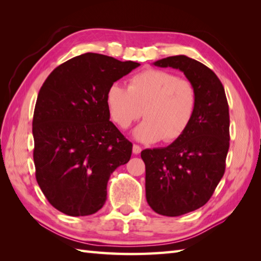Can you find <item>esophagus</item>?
I'll use <instances>...</instances> for the list:
<instances>
[{"mask_svg":"<svg viewBox=\"0 0 261 261\" xmlns=\"http://www.w3.org/2000/svg\"><path fill=\"white\" fill-rule=\"evenodd\" d=\"M141 147L138 146V145H134V147H132V151H134L135 154H139L141 152Z\"/></svg>","mask_w":261,"mask_h":261,"instance_id":"34e87169","label":"esophagus"}]
</instances>
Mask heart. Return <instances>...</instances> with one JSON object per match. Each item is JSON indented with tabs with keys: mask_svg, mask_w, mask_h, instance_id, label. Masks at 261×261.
Here are the masks:
<instances>
[{
	"mask_svg": "<svg viewBox=\"0 0 261 261\" xmlns=\"http://www.w3.org/2000/svg\"><path fill=\"white\" fill-rule=\"evenodd\" d=\"M196 101L190 81L160 69L134 75L127 88L112 84L105 96L111 119L121 129H127L143 114L146 119L134 130V137L145 143L178 139L191 123Z\"/></svg>",
	"mask_w": 261,
	"mask_h": 261,
	"instance_id": "b5f03b06",
	"label": "heart"
}]
</instances>
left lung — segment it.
<instances>
[{
    "label": "left lung",
    "mask_w": 261,
    "mask_h": 261,
    "mask_svg": "<svg viewBox=\"0 0 261 261\" xmlns=\"http://www.w3.org/2000/svg\"><path fill=\"white\" fill-rule=\"evenodd\" d=\"M184 73L196 90V108L186 131L171 145L145 149L146 197L154 212L179 216L206 204L224 175L230 116L224 87L202 63L184 55L153 63Z\"/></svg>",
    "instance_id": "left-lung-1"
}]
</instances>
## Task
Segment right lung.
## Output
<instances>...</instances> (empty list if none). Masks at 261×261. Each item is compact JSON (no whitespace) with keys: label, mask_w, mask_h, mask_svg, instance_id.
<instances>
[{"label":"right lung","mask_w":261,"mask_h":261,"mask_svg":"<svg viewBox=\"0 0 261 261\" xmlns=\"http://www.w3.org/2000/svg\"><path fill=\"white\" fill-rule=\"evenodd\" d=\"M138 66L86 53L55 68L39 91L32 121L36 178L64 214L96 213L111 174L130 160L132 143L110 121L105 96Z\"/></svg>","instance_id":"1"}]
</instances>
